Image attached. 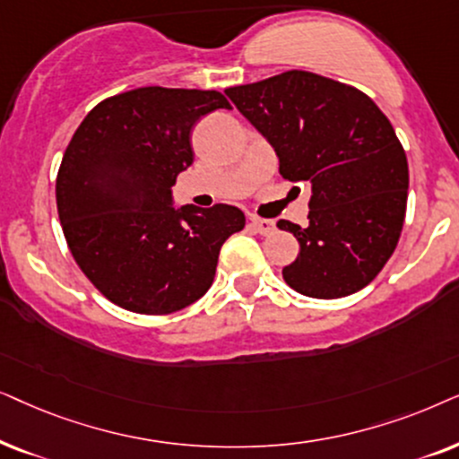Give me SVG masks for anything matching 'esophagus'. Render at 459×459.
<instances>
[{
  "instance_id": "34e87169",
  "label": "esophagus",
  "mask_w": 459,
  "mask_h": 459,
  "mask_svg": "<svg viewBox=\"0 0 459 459\" xmlns=\"http://www.w3.org/2000/svg\"><path fill=\"white\" fill-rule=\"evenodd\" d=\"M249 226L255 230V233L260 235H271L274 230V222L273 220H266V218H249Z\"/></svg>"
}]
</instances>
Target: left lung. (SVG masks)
<instances>
[{
    "mask_svg": "<svg viewBox=\"0 0 459 459\" xmlns=\"http://www.w3.org/2000/svg\"><path fill=\"white\" fill-rule=\"evenodd\" d=\"M226 96L277 152L279 174L313 191L308 226L277 224L300 243L285 283L321 300L369 285L399 243L407 207V157L386 115L361 90L308 71Z\"/></svg>",
    "mask_w": 459,
    "mask_h": 459,
    "instance_id": "8db88e82",
    "label": "left lung"
}]
</instances>
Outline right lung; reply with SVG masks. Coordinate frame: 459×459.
<instances>
[{
  "instance_id": "right-lung-1",
  "label": "right lung",
  "mask_w": 459,
  "mask_h": 459,
  "mask_svg": "<svg viewBox=\"0 0 459 459\" xmlns=\"http://www.w3.org/2000/svg\"><path fill=\"white\" fill-rule=\"evenodd\" d=\"M230 108L216 90L138 88L98 102L66 146L56 205L73 258L102 296L140 315H169L210 290L239 207H174L193 163L191 132Z\"/></svg>"
}]
</instances>
